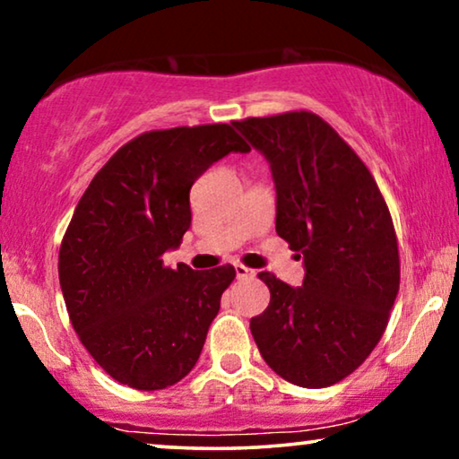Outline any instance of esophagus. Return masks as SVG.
Returning <instances> with one entry per match:
<instances>
[{"instance_id": "1", "label": "esophagus", "mask_w": 459, "mask_h": 459, "mask_svg": "<svg viewBox=\"0 0 459 459\" xmlns=\"http://www.w3.org/2000/svg\"><path fill=\"white\" fill-rule=\"evenodd\" d=\"M234 269H236V278L238 280H247V278H253V275H255L253 269L244 267V265H240V263H238V265H234Z\"/></svg>"}]
</instances>
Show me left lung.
Masks as SVG:
<instances>
[{"mask_svg":"<svg viewBox=\"0 0 459 459\" xmlns=\"http://www.w3.org/2000/svg\"><path fill=\"white\" fill-rule=\"evenodd\" d=\"M265 156L275 186V231L303 259V286L263 272L272 300L250 319L261 357L305 388L355 372L385 334L399 292L393 219L372 173L313 112L236 121Z\"/></svg>","mask_w":459,"mask_h":459,"instance_id":"1","label":"left lung"}]
</instances>
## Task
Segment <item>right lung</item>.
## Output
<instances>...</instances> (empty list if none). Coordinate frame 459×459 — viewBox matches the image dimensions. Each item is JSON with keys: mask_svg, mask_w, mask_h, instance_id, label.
I'll return each mask as SVG.
<instances>
[{"mask_svg": "<svg viewBox=\"0 0 459 459\" xmlns=\"http://www.w3.org/2000/svg\"><path fill=\"white\" fill-rule=\"evenodd\" d=\"M250 152L231 125L150 131L91 179L68 225L58 275L73 328L121 385L160 391L196 366L231 265L167 267L192 223L190 190L212 162Z\"/></svg>", "mask_w": 459, "mask_h": 459, "instance_id": "1", "label": "right lung"}]
</instances>
